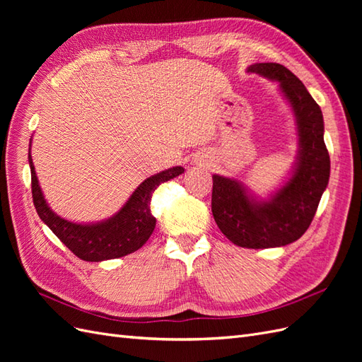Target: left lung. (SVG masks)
Masks as SVG:
<instances>
[{
	"label": "left lung",
	"mask_w": 362,
	"mask_h": 362,
	"mask_svg": "<svg viewBox=\"0 0 362 362\" xmlns=\"http://www.w3.org/2000/svg\"><path fill=\"white\" fill-rule=\"evenodd\" d=\"M247 72L279 86L298 129V156L290 178L267 199L238 180L213 175L211 211L218 229L237 246L266 249L290 245L310 228L329 182L331 160L323 140V115L303 83L278 63L250 64Z\"/></svg>",
	"instance_id": "1"
}]
</instances>
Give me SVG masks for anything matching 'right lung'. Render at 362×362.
<instances>
[{"instance_id": "1", "label": "right lung", "mask_w": 362, "mask_h": 362, "mask_svg": "<svg viewBox=\"0 0 362 362\" xmlns=\"http://www.w3.org/2000/svg\"><path fill=\"white\" fill-rule=\"evenodd\" d=\"M28 161L31 170L33 202H35L42 222L76 257L95 262L133 254L148 242L151 234L154 233L157 222L149 206L152 193L161 182H166L184 172V168L175 166L152 175L139 185L115 216L103 222L74 223L51 210L39 185L31 154H28Z\"/></svg>"}]
</instances>
